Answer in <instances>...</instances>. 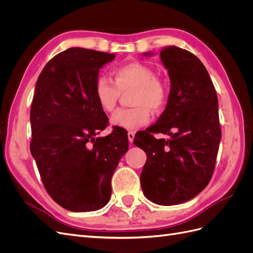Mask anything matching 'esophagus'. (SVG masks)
Segmentation results:
<instances>
[{"label": "esophagus", "instance_id": "34e87169", "mask_svg": "<svg viewBox=\"0 0 253 253\" xmlns=\"http://www.w3.org/2000/svg\"><path fill=\"white\" fill-rule=\"evenodd\" d=\"M134 137H135V133L133 132V131H131V132H128L127 133V138H128V141L129 142H133V140H134Z\"/></svg>", "mask_w": 253, "mask_h": 253}]
</instances>
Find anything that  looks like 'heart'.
Wrapping results in <instances>:
<instances>
[{"label":"heart","instance_id":"1","mask_svg":"<svg viewBox=\"0 0 253 253\" xmlns=\"http://www.w3.org/2000/svg\"><path fill=\"white\" fill-rule=\"evenodd\" d=\"M114 81L100 76L95 83V95L100 108L113 112L116 108L120 91L133 89L132 109H121L113 114V126L134 131L147 125L153 113L162 112L168 101L166 84L155 77V72L149 65L140 62H128L116 66L112 71Z\"/></svg>","mask_w":253,"mask_h":253}]
</instances>
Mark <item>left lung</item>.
Returning <instances> with one entry per match:
<instances>
[{"mask_svg":"<svg viewBox=\"0 0 253 253\" xmlns=\"http://www.w3.org/2000/svg\"><path fill=\"white\" fill-rule=\"evenodd\" d=\"M160 60L169 74V98L156 124L135 136L134 144L147 154L140 175L144 196L172 206L195 197L208 185L221 132L216 91L201 60L176 46L164 47ZM152 132L171 139L156 140Z\"/></svg>","mask_w":253,"mask_h":253,"instance_id":"left-lung-1","label":"left lung"}]
</instances>
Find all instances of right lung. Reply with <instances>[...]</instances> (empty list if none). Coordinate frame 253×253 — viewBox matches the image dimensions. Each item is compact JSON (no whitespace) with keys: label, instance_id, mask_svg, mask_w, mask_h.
<instances>
[{"label":"right lung","instance_id":"add662e5","mask_svg":"<svg viewBox=\"0 0 253 253\" xmlns=\"http://www.w3.org/2000/svg\"><path fill=\"white\" fill-rule=\"evenodd\" d=\"M114 53L72 47L44 66L30 110V153L43 185L62 208L88 212L109 203L111 179L128 149L124 128L108 125L95 95L99 70Z\"/></svg>","mask_w":253,"mask_h":253}]
</instances>
